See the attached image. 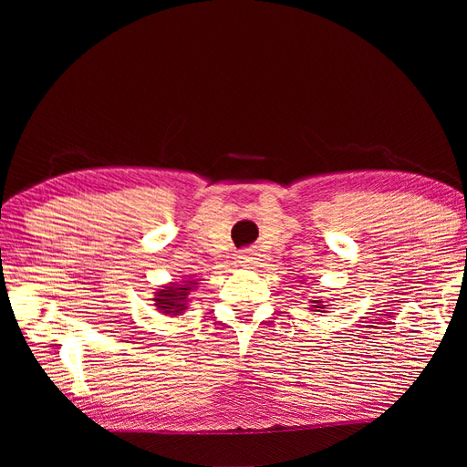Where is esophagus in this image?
Segmentation results:
<instances>
[{
  "label": "esophagus",
  "instance_id": "1",
  "mask_svg": "<svg viewBox=\"0 0 467 467\" xmlns=\"http://www.w3.org/2000/svg\"><path fill=\"white\" fill-rule=\"evenodd\" d=\"M255 261H257V253H253V251H244L242 255H239V263H242L244 266H249Z\"/></svg>",
  "mask_w": 467,
  "mask_h": 467
}]
</instances>
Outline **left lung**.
Segmentation results:
<instances>
[{
  "label": "left lung",
  "mask_w": 467,
  "mask_h": 467,
  "mask_svg": "<svg viewBox=\"0 0 467 467\" xmlns=\"http://www.w3.org/2000/svg\"><path fill=\"white\" fill-rule=\"evenodd\" d=\"M316 304H317V306H316V307H321V309H323V306H321V302H316Z\"/></svg>",
  "instance_id": "left-lung-1"
}]
</instances>
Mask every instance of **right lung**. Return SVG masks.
<instances>
[{
	"label": "right lung",
	"instance_id": "1",
	"mask_svg": "<svg viewBox=\"0 0 467 467\" xmlns=\"http://www.w3.org/2000/svg\"><path fill=\"white\" fill-rule=\"evenodd\" d=\"M192 285V282H189ZM189 285L167 286L165 290L155 292V306H158L167 316H179L187 307V294L191 292Z\"/></svg>",
	"mask_w": 467,
	"mask_h": 467
}]
</instances>
